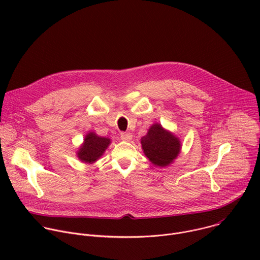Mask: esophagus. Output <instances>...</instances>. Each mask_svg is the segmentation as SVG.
<instances>
[{
	"label": "esophagus",
	"mask_w": 260,
	"mask_h": 260,
	"mask_svg": "<svg viewBox=\"0 0 260 260\" xmlns=\"http://www.w3.org/2000/svg\"><path fill=\"white\" fill-rule=\"evenodd\" d=\"M120 138H121V140L128 142V141H131L133 139V135L131 133H121L120 134Z\"/></svg>",
	"instance_id": "1"
}]
</instances>
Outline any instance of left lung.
<instances>
[{"label":"left lung","mask_w":260,"mask_h":260,"mask_svg":"<svg viewBox=\"0 0 260 260\" xmlns=\"http://www.w3.org/2000/svg\"><path fill=\"white\" fill-rule=\"evenodd\" d=\"M145 155L154 166L168 167L178 156L181 150L179 138L166 131L159 123H154L141 139Z\"/></svg>","instance_id":"1"}]
</instances>
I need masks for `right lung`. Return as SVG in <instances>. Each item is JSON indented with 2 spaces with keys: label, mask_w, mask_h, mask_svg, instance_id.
Listing matches in <instances>:
<instances>
[{
  "label": "right lung",
  "mask_w": 260,
  "mask_h": 260,
  "mask_svg": "<svg viewBox=\"0 0 260 260\" xmlns=\"http://www.w3.org/2000/svg\"><path fill=\"white\" fill-rule=\"evenodd\" d=\"M110 143V139L99 137L93 132H90L85 136L77 156L85 164H93L103 155Z\"/></svg>",
  "instance_id": "add662e5"
}]
</instances>
